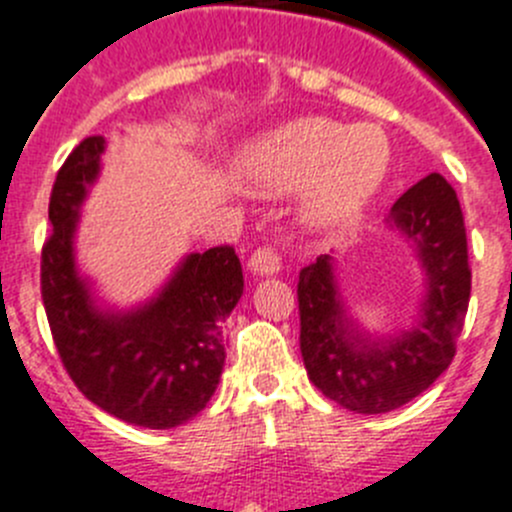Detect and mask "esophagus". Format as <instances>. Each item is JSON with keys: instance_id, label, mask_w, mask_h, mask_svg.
I'll return each instance as SVG.
<instances>
[{"instance_id": "34e87169", "label": "esophagus", "mask_w": 512, "mask_h": 512, "mask_svg": "<svg viewBox=\"0 0 512 512\" xmlns=\"http://www.w3.org/2000/svg\"><path fill=\"white\" fill-rule=\"evenodd\" d=\"M250 270L255 275H278L280 272V255L272 247H260L250 257Z\"/></svg>"}]
</instances>
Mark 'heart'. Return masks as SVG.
<instances>
[{
  "label": "heart",
  "mask_w": 512,
  "mask_h": 512,
  "mask_svg": "<svg viewBox=\"0 0 512 512\" xmlns=\"http://www.w3.org/2000/svg\"><path fill=\"white\" fill-rule=\"evenodd\" d=\"M389 166L391 143L374 123L348 126L303 116L252 138L234 169L260 194L300 189V222L313 232H328L353 222L374 202Z\"/></svg>",
  "instance_id": "heart-1"
}]
</instances>
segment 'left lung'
I'll use <instances>...</instances> for the list:
<instances>
[{
    "label": "left lung",
    "instance_id": "left-lung-1",
    "mask_svg": "<svg viewBox=\"0 0 512 512\" xmlns=\"http://www.w3.org/2000/svg\"><path fill=\"white\" fill-rule=\"evenodd\" d=\"M386 224L412 242L424 270L422 303L407 331L374 336L358 326L331 255L300 270V353L308 379L356 414L391 412L429 389L455 358L470 303L465 219L444 176L429 174L404 191Z\"/></svg>",
    "mask_w": 512,
    "mask_h": 512
}]
</instances>
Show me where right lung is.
<instances>
[{
    "instance_id": "1",
    "label": "right lung",
    "mask_w": 512,
    "mask_h": 512,
    "mask_svg": "<svg viewBox=\"0 0 512 512\" xmlns=\"http://www.w3.org/2000/svg\"><path fill=\"white\" fill-rule=\"evenodd\" d=\"M103 154L105 138L90 136L57 171L42 247L47 321L62 366L95 407L136 427H179L217 391L222 326L245 288L240 257L229 245L191 252L146 303L100 305L78 270L75 234Z\"/></svg>"
}]
</instances>
